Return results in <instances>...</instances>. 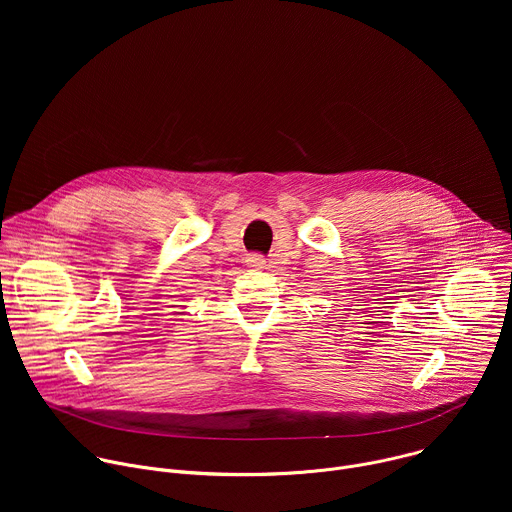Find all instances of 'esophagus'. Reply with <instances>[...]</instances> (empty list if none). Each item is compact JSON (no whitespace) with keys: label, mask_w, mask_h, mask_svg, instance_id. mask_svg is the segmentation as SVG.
Instances as JSON below:
<instances>
[{"label":"esophagus","mask_w":512,"mask_h":512,"mask_svg":"<svg viewBox=\"0 0 512 512\" xmlns=\"http://www.w3.org/2000/svg\"><path fill=\"white\" fill-rule=\"evenodd\" d=\"M265 259L261 257V255H251L249 259H247V265L251 267V269H265Z\"/></svg>","instance_id":"34e87169"}]
</instances>
